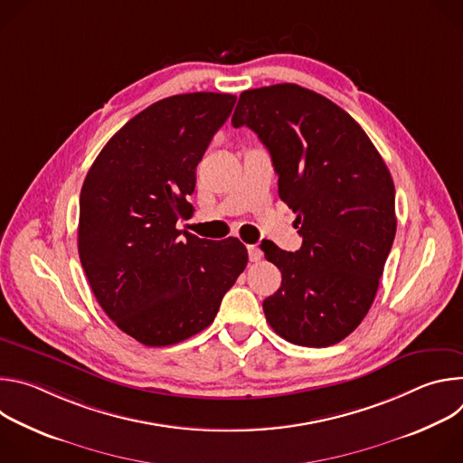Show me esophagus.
I'll return each mask as SVG.
<instances>
[{
	"label": "esophagus",
	"instance_id": "1",
	"mask_svg": "<svg viewBox=\"0 0 463 463\" xmlns=\"http://www.w3.org/2000/svg\"><path fill=\"white\" fill-rule=\"evenodd\" d=\"M247 250H249V260L250 261H258L261 258V250L256 245H249Z\"/></svg>",
	"mask_w": 463,
	"mask_h": 463
}]
</instances>
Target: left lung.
Returning a JSON list of instances; mask_svg holds the SVG:
<instances>
[{"label":"left lung","mask_w":463,"mask_h":463,"mask_svg":"<svg viewBox=\"0 0 463 463\" xmlns=\"http://www.w3.org/2000/svg\"><path fill=\"white\" fill-rule=\"evenodd\" d=\"M232 126L250 128L269 150L302 236L295 252L263 247L282 273L280 289L263 300L266 318L298 346L341 343L366 317L392 249V175L343 108L297 84L243 91Z\"/></svg>","instance_id":"left-lung-1"}]
</instances>
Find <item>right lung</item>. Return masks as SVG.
Masks as SVG:
<instances>
[{
	"label": "right lung",
	"mask_w": 463,
	"mask_h": 463,
	"mask_svg": "<svg viewBox=\"0 0 463 463\" xmlns=\"http://www.w3.org/2000/svg\"><path fill=\"white\" fill-rule=\"evenodd\" d=\"M229 93L163 99L106 143L80 192L79 254L106 315L145 346L181 343L213 324L247 266L238 238L175 227L195 166L234 108Z\"/></svg>",
	"instance_id": "obj_1"
}]
</instances>
